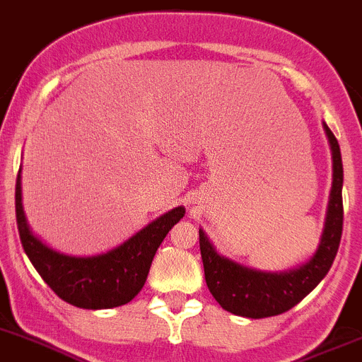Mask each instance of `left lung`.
<instances>
[{"instance_id": "left-lung-1", "label": "left lung", "mask_w": 362, "mask_h": 362, "mask_svg": "<svg viewBox=\"0 0 362 362\" xmlns=\"http://www.w3.org/2000/svg\"><path fill=\"white\" fill-rule=\"evenodd\" d=\"M322 127L332 148L333 181L326 207L325 228L313 257L286 271L255 269L219 254L204 229H198L205 281L214 298L228 313L252 320L278 316L297 305L328 274L337 257L344 226V165L335 134L326 122H322Z\"/></svg>"}]
</instances>
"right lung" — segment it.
Instances as JSON below:
<instances>
[{
    "label": "right lung",
    "mask_w": 362,
    "mask_h": 362,
    "mask_svg": "<svg viewBox=\"0 0 362 362\" xmlns=\"http://www.w3.org/2000/svg\"><path fill=\"white\" fill-rule=\"evenodd\" d=\"M22 167L15 185V212L22 247L37 273L62 300L81 309H112L131 302L143 288L155 252L185 207L162 214L119 247L98 255L77 257L46 245L27 223L22 205Z\"/></svg>",
    "instance_id": "add662e5"
}]
</instances>
